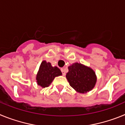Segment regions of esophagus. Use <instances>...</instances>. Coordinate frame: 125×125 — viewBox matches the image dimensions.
Returning <instances> with one entry per match:
<instances>
[{"label": "esophagus", "instance_id": "34e87169", "mask_svg": "<svg viewBox=\"0 0 125 125\" xmlns=\"http://www.w3.org/2000/svg\"><path fill=\"white\" fill-rule=\"evenodd\" d=\"M61 71L62 73V75L63 76H66V70L64 69H61Z\"/></svg>", "mask_w": 125, "mask_h": 125}]
</instances>
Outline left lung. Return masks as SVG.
I'll list each match as a JSON object with an SVG mask.
<instances>
[{
  "label": "left lung",
  "mask_w": 125,
  "mask_h": 125,
  "mask_svg": "<svg viewBox=\"0 0 125 125\" xmlns=\"http://www.w3.org/2000/svg\"><path fill=\"white\" fill-rule=\"evenodd\" d=\"M66 78L69 85L76 92L86 93L91 91L97 81L95 72L90 67L74 62L68 67Z\"/></svg>",
  "instance_id": "8db88e82"
}]
</instances>
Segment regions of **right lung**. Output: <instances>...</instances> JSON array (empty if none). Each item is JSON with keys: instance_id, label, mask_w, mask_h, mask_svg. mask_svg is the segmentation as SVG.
I'll return each instance as SVG.
<instances>
[{"instance_id": "add662e5", "label": "right lung", "mask_w": 125, "mask_h": 125, "mask_svg": "<svg viewBox=\"0 0 125 125\" xmlns=\"http://www.w3.org/2000/svg\"><path fill=\"white\" fill-rule=\"evenodd\" d=\"M62 73L57 66H52L50 62L43 61L36 75V82L42 88H47L57 76H61Z\"/></svg>"}]
</instances>
